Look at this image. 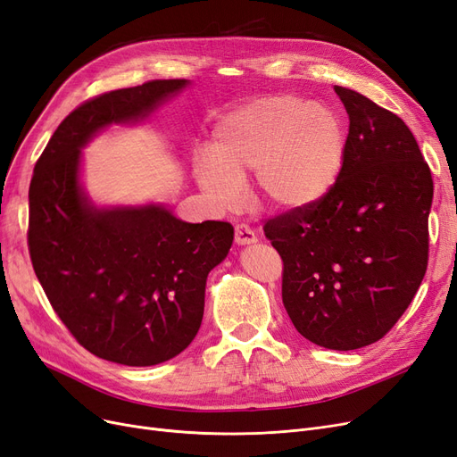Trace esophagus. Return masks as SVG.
<instances>
[{
  "label": "esophagus",
  "mask_w": 457,
  "mask_h": 457,
  "mask_svg": "<svg viewBox=\"0 0 457 457\" xmlns=\"http://www.w3.org/2000/svg\"><path fill=\"white\" fill-rule=\"evenodd\" d=\"M257 234L249 227V225H236L234 228V242L238 245H249L257 242Z\"/></svg>",
  "instance_id": "1"
}]
</instances>
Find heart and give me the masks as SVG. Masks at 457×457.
<instances>
[{
    "mask_svg": "<svg viewBox=\"0 0 457 457\" xmlns=\"http://www.w3.org/2000/svg\"><path fill=\"white\" fill-rule=\"evenodd\" d=\"M346 131L336 111L290 96L236 108L215 125L206 159L193 167L196 184L213 203H238L253 172L257 203L273 212H303L334 191L346 161Z\"/></svg>",
    "mask_w": 457,
    "mask_h": 457,
    "instance_id": "heart-1",
    "label": "heart"
}]
</instances>
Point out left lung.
<instances>
[{"label":"left lung","mask_w":457,"mask_h":457,"mask_svg":"<svg viewBox=\"0 0 457 457\" xmlns=\"http://www.w3.org/2000/svg\"><path fill=\"white\" fill-rule=\"evenodd\" d=\"M349 145L334 191L313 208L268 219L283 259V303L296 330L332 351L385 337L428 268L433 179L405 121L334 86Z\"/></svg>","instance_id":"8db88e82"}]
</instances>
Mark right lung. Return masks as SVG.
<instances>
[{
	"mask_svg": "<svg viewBox=\"0 0 457 457\" xmlns=\"http://www.w3.org/2000/svg\"><path fill=\"white\" fill-rule=\"evenodd\" d=\"M189 80H150L75 108L29 184V257L46 298L86 351L145 368L187 349L204 315L208 273L234 240L225 221L186 223L161 204L97 208L80 186L82 148L137 123Z\"/></svg>",
	"mask_w": 457,
	"mask_h": 457,
	"instance_id": "add662e5",
	"label": "right lung"
}]
</instances>
